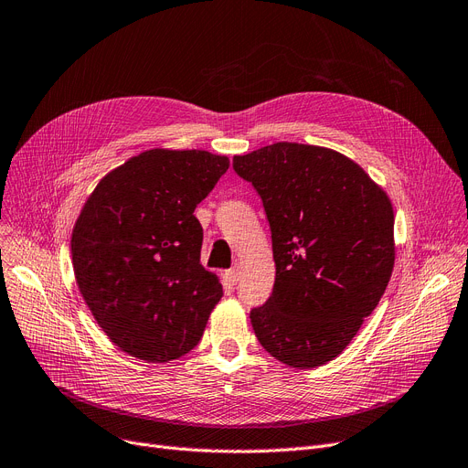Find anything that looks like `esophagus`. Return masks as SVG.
Here are the masks:
<instances>
[{
    "label": "esophagus",
    "instance_id": "1",
    "mask_svg": "<svg viewBox=\"0 0 468 468\" xmlns=\"http://www.w3.org/2000/svg\"><path fill=\"white\" fill-rule=\"evenodd\" d=\"M238 278H239V267H232L230 271L224 272V282H227L229 286H236Z\"/></svg>",
    "mask_w": 468,
    "mask_h": 468
}]
</instances>
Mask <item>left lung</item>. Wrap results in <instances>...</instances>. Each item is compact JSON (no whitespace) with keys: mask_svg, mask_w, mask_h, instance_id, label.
Returning a JSON list of instances; mask_svg holds the SVG:
<instances>
[{"mask_svg":"<svg viewBox=\"0 0 468 468\" xmlns=\"http://www.w3.org/2000/svg\"><path fill=\"white\" fill-rule=\"evenodd\" d=\"M232 165L263 199L272 238L274 288L250 314L257 340L288 367L324 365L386 292L391 201L357 163L321 145L278 142Z\"/></svg>","mask_w":468,"mask_h":468,"instance_id":"left-lung-1","label":"left lung"}]
</instances>
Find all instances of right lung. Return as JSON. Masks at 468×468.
Instances as JSON below:
<instances>
[{
  "label": "right lung",
  "mask_w": 468,
  "mask_h": 468,
  "mask_svg": "<svg viewBox=\"0 0 468 468\" xmlns=\"http://www.w3.org/2000/svg\"><path fill=\"white\" fill-rule=\"evenodd\" d=\"M229 165L203 149H147L107 173L74 222L79 290L109 340L133 357H182L220 302L218 276L199 263L194 211Z\"/></svg>",
  "instance_id": "1"
}]
</instances>
